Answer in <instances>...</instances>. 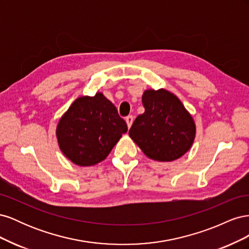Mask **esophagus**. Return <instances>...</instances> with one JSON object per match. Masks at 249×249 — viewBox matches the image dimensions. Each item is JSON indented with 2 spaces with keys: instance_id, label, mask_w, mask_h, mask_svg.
Segmentation results:
<instances>
[{
  "instance_id": "obj_1",
  "label": "esophagus",
  "mask_w": 249,
  "mask_h": 249,
  "mask_svg": "<svg viewBox=\"0 0 249 249\" xmlns=\"http://www.w3.org/2000/svg\"><path fill=\"white\" fill-rule=\"evenodd\" d=\"M133 120H134V117L132 115H129V116L125 117V123H126L127 127H129V129H130L132 124H133Z\"/></svg>"
}]
</instances>
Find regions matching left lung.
Masks as SVG:
<instances>
[{
	"label": "left lung",
	"instance_id": "1",
	"mask_svg": "<svg viewBox=\"0 0 249 249\" xmlns=\"http://www.w3.org/2000/svg\"><path fill=\"white\" fill-rule=\"evenodd\" d=\"M145 111L137 116L130 137L149 159L170 162L193 144L195 124L178 96L166 89H148L142 95Z\"/></svg>",
	"mask_w": 249,
	"mask_h": 249
}]
</instances>
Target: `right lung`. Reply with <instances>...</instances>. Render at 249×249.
Wrapping results in <instances>:
<instances>
[{
  "label": "right lung",
  "instance_id": "1",
  "mask_svg": "<svg viewBox=\"0 0 249 249\" xmlns=\"http://www.w3.org/2000/svg\"><path fill=\"white\" fill-rule=\"evenodd\" d=\"M127 125L103 93L81 96L60 118L56 135L63 155L79 166L102 162L126 133Z\"/></svg>",
  "mask_w": 249,
  "mask_h": 249
}]
</instances>
